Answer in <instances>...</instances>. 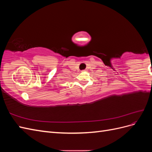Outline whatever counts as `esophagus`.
<instances>
[{"instance_id": "obj_1", "label": "esophagus", "mask_w": 152, "mask_h": 152, "mask_svg": "<svg viewBox=\"0 0 152 152\" xmlns=\"http://www.w3.org/2000/svg\"><path fill=\"white\" fill-rule=\"evenodd\" d=\"M83 71H86V70H83Z\"/></svg>"}]
</instances>
